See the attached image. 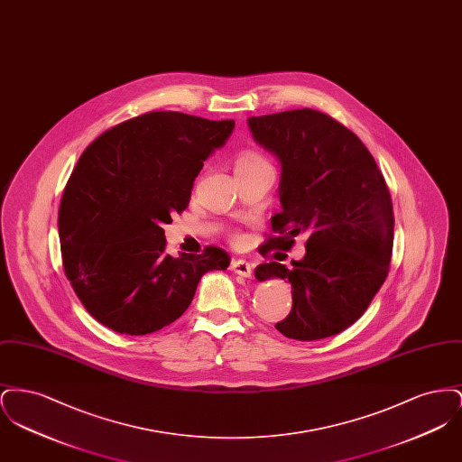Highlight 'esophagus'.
<instances>
[{
  "mask_svg": "<svg viewBox=\"0 0 462 462\" xmlns=\"http://www.w3.org/2000/svg\"><path fill=\"white\" fill-rule=\"evenodd\" d=\"M230 268H232L234 273H237L241 277H251V273H253V266H251V263H247L245 260H232Z\"/></svg>",
  "mask_w": 462,
  "mask_h": 462,
  "instance_id": "esophagus-1",
  "label": "esophagus"
}]
</instances>
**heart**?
<instances>
[{
  "label": "heart",
  "mask_w": 462,
  "mask_h": 462,
  "mask_svg": "<svg viewBox=\"0 0 462 462\" xmlns=\"http://www.w3.org/2000/svg\"><path fill=\"white\" fill-rule=\"evenodd\" d=\"M264 162H266V159H264L263 155L247 151V152H242V154L237 157V161H236V170L247 168V166H256V164H264Z\"/></svg>",
  "instance_id": "heart-1"
}]
</instances>
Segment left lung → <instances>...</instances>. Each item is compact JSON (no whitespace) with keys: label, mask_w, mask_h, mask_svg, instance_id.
Segmentation results:
<instances>
[{"label":"left lung","mask_w":462,"mask_h":462,"mask_svg":"<svg viewBox=\"0 0 462 462\" xmlns=\"http://www.w3.org/2000/svg\"><path fill=\"white\" fill-rule=\"evenodd\" d=\"M254 142L281 162V213L260 247L289 249L307 236L291 266L258 264L263 282L292 287V308L275 328L291 339H324L356 322L386 281L393 249V206L386 181L360 138L328 114L286 110L247 119Z\"/></svg>","instance_id":"1"}]
</instances>
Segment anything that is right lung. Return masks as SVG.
Here are the masks:
<instances>
[{"mask_svg":"<svg viewBox=\"0 0 462 462\" xmlns=\"http://www.w3.org/2000/svg\"><path fill=\"white\" fill-rule=\"evenodd\" d=\"M234 119L149 112L91 142L59 209L67 279L89 315L119 334L143 336L175 322L200 277L225 270L220 247L166 254L162 225L190 200L204 161L225 145Z\"/></svg>","mask_w":462,"mask_h":462,"instance_id":"obj_1","label":"right lung"}]
</instances>
